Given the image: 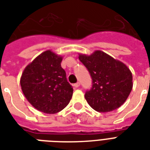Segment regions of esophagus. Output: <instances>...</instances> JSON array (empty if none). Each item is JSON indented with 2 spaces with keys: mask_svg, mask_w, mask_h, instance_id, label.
Returning <instances> with one entry per match:
<instances>
[{
  "mask_svg": "<svg viewBox=\"0 0 150 150\" xmlns=\"http://www.w3.org/2000/svg\"><path fill=\"white\" fill-rule=\"evenodd\" d=\"M74 86L75 87V88H78L79 86H80V83H79V82H76V83H74Z\"/></svg>",
  "mask_w": 150,
  "mask_h": 150,
  "instance_id": "obj_1",
  "label": "esophagus"
}]
</instances>
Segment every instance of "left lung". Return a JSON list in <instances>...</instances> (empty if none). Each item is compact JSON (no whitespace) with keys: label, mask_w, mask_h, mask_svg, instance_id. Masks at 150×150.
<instances>
[{"label":"left lung","mask_w":150,"mask_h":150,"mask_svg":"<svg viewBox=\"0 0 150 150\" xmlns=\"http://www.w3.org/2000/svg\"><path fill=\"white\" fill-rule=\"evenodd\" d=\"M79 59L92 80L91 89L84 95L92 109L110 112L124 104L132 89V74L127 66L109 54L96 51L91 55L80 54Z\"/></svg>","instance_id":"8db88e82"}]
</instances>
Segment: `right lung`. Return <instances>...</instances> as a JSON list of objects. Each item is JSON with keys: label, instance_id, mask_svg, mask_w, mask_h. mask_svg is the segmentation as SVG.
I'll list each match as a JSON object with an SVG mask.
<instances>
[{"label": "right lung", "instance_id": "add662e5", "mask_svg": "<svg viewBox=\"0 0 150 150\" xmlns=\"http://www.w3.org/2000/svg\"><path fill=\"white\" fill-rule=\"evenodd\" d=\"M62 59L48 50L38 55L22 74V91L29 103L40 112L56 113L71 99L74 88L61 67Z\"/></svg>", "mask_w": 150, "mask_h": 150}]
</instances>
